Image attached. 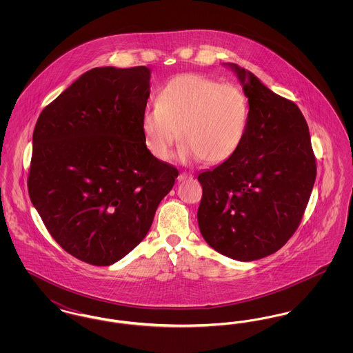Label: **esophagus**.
Wrapping results in <instances>:
<instances>
[{
  "instance_id": "34e87169",
  "label": "esophagus",
  "mask_w": 353,
  "mask_h": 353,
  "mask_svg": "<svg viewBox=\"0 0 353 353\" xmlns=\"http://www.w3.org/2000/svg\"><path fill=\"white\" fill-rule=\"evenodd\" d=\"M192 177H193V174H192V173H186V172H181V173L179 174L177 180H179V181H185V180H188V179H192Z\"/></svg>"
}]
</instances>
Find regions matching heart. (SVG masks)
I'll return each instance as SVG.
<instances>
[{"mask_svg": "<svg viewBox=\"0 0 353 353\" xmlns=\"http://www.w3.org/2000/svg\"><path fill=\"white\" fill-rule=\"evenodd\" d=\"M250 105L242 88L219 83L200 74L174 77L141 114L144 144L152 154L168 160L174 143L181 139L183 161L217 164L232 157L245 140Z\"/></svg>", "mask_w": 353, "mask_h": 353, "instance_id": "heart-1", "label": "heart"}]
</instances>
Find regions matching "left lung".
Segmentation results:
<instances>
[{
    "mask_svg": "<svg viewBox=\"0 0 353 353\" xmlns=\"http://www.w3.org/2000/svg\"><path fill=\"white\" fill-rule=\"evenodd\" d=\"M225 66L236 74L249 99V125L232 157L199 174L197 219L209 246L250 262L278 252L295 233L316 179V163L298 105L250 71L235 63Z\"/></svg>",
    "mask_w": 353,
    "mask_h": 353,
    "instance_id": "8db88e82",
    "label": "left lung"
}]
</instances>
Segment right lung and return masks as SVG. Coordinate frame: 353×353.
<instances>
[{"instance_id":"add662e5","label":"right lung","mask_w":353,"mask_h":353,"mask_svg":"<svg viewBox=\"0 0 353 353\" xmlns=\"http://www.w3.org/2000/svg\"><path fill=\"white\" fill-rule=\"evenodd\" d=\"M150 79L145 66L88 70L37 120L30 200L57 243L85 263L132 252L179 176L144 144Z\"/></svg>"}]
</instances>
